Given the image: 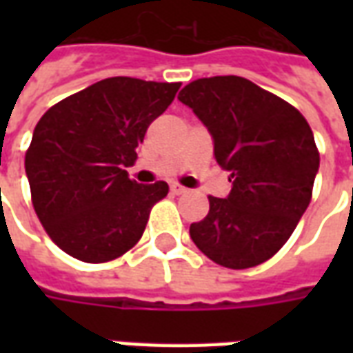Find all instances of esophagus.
<instances>
[{
    "label": "esophagus",
    "mask_w": 353,
    "mask_h": 353,
    "mask_svg": "<svg viewBox=\"0 0 353 353\" xmlns=\"http://www.w3.org/2000/svg\"><path fill=\"white\" fill-rule=\"evenodd\" d=\"M170 191L174 192V194H185V192H187V189H185V187H181V185L174 183L172 187H170Z\"/></svg>",
    "instance_id": "obj_1"
}]
</instances>
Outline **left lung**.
I'll list each match as a JSON object with an SVG mask.
<instances>
[{
    "label": "left lung",
    "instance_id": "left-lung-1",
    "mask_svg": "<svg viewBox=\"0 0 353 353\" xmlns=\"http://www.w3.org/2000/svg\"><path fill=\"white\" fill-rule=\"evenodd\" d=\"M177 100L206 126L215 161L232 177L225 199L208 196L210 212L189 229L192 242L227 268L265 263L310 204L319 170L310 124L288 101L236 75L192 81Z\"/></svg>",
    "mask_w": 353,
    "mask_h": 353
}]
</instances>
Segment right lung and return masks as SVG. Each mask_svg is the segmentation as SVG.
Wrapping results in <instances>:
<instances>
[{
  "instance_id": "1",
  "label": "right lung",
  "mask_w": 353,
  "mask_h": 353,
  "mask_svg": "<svg viewBox=\"0 0 353 353\" xmlns=\"http://www.w3.org/2000/svg\"><path fill=\"white\" fill-rule=\"evenodd\" d=\"M179 83L109 77L58 101L35 126L26 176L39 221L75 259L105 263L136 245L168 185L126 174Z\"/></svg>"
}]
</instances>
